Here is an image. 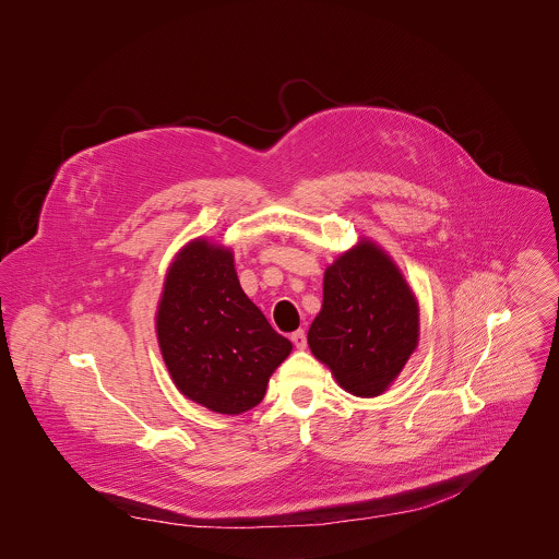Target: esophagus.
I'll use <instances>...</instances> for the list:
<instances>
[{"label": "esophagus", "mask_w": 559, "mask_h": 559, "mask_svg": "<svg viewBox=\"0 0 559 559\" xmlns=\"http://www.w3.org/2000/svg\"><path fill=\"white\" fill-rule=\"evenodd\" d=\"M290 340H293V344L297 346V348H306V344H308V340H306V331L304 329H299V331H295L293 335H290Z\"/></svg>", "instance_id": "obj_1"}]
</instances>
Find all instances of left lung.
<instances>
[{
  "label": "left lung",
  "mask_w": 559,
  "mask_h": 559,
  "mask_svg": "<svg viewBox=\"0 0 559 559\" xmlns=\"http://www.w3.org/2000/svg\"><path fill=\"white\" fill-rule=\"evenodd\" d=\"M308 344L357 399L381 396L399 379L419 344V304L381 245L364 237L324 269Z\"/></svg>",
  "instance_id": "obj_1"
}]
</instances>
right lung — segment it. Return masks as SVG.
Instances as JSON below:
<instances>
[{
	"mask_svg": "<svg viewBox=\"0 0 559 559\" xmlns=\"http://www.w3.org/2000/svg\"><path fill=\"white\" fill-rule=\"evenodd\" d=\"M155 326L176 390L222 415L260 404L293 350L242 293L233 249L204 237L169 262Z\"/></svg>",
	"mask_w": 559,
	"mask_h": 559,
	"instance_id": "add662e5",
	"label": "right lung"
}]
</instances>
